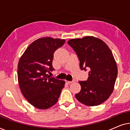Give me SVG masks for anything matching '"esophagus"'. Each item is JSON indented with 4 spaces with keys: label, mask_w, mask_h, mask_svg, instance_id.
I'll list each match as a JSON object with an SVG mask.
<instances>
[{
    "label": "esophagus",
    "mask_w": 130,
    "mask_h": 130,
    "mask_svg": "<svg viewBox=\"0 0 130 130\" xmlns=\"http://www.w3.org/2000/svg\"><path fill=\"white\" fill-rule=\"evenodd\" d=\"M66 82L67 83H69V84H70V83H72L74 82V80H72V81H68V80H66Z\"/></svg>",
    "instance_id": "34e87169"
}]
</instances>
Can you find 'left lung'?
Wrapping results in <instances>:
<instances>
[{
    "label": "left lung",
    "mask_w": 130,
    "mask_h": 130,
    "mask_svg": "<svg viewBox=\"0 0 130 130\" xmlns=\"http://www.w3.org/2000/svg\"><path fill=\"white\" fill-rule=\"evenodd\" d=\"M70 45L80 61L81 70H89L86 81H79L81 90L76 98L85 105H99L112 93L118 74L116 61L108 46L92 36L72 39Z\"/></svg>",
    "instance_id": "left-lung-1"
}]
</instances>
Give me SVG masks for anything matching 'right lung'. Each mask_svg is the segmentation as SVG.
I'll return each mask as SVG.
<instances>
[{
  "label": "right lung",
  "instance_id": "right-lung-1",
  "mask_svg": "<svg viewBox=\"0 0 130 130\" xmlns=\"http://www.w3.org/2000/svg\"><path fill=\"white\" fill-rule=\"evenodd\" d=\"M65 40L51 37L37 39L28 46L19 59L18 79L21 92L29 104L40 109L58 101L65 82L50 77L54 53Z\"/></svg>",
  "mask_w": 130,
  "mask_h": 130
}]
</instances>
